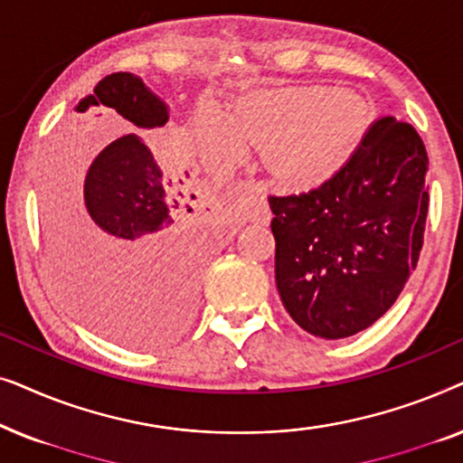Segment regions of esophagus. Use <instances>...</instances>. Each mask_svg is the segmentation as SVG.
I'll use <instances>...</instances> for the list:
<instances>
[{"label": "esophagus", "instance_id": "1", "mask_svg": "<svg viewBox=\"0 0 463 463\" xmlns=\"http://www.w3.org/2000/svg\"><path fill=\"white\" fill-rule=\"evenodd\" d=\"M242 206L249 208V211H255V219L261 221V223H268L269 221V213L268 208H257V200L252 198V195H242Z\"/></svg>", "mask_w": 463, "mask_h": 463}]
</instances>
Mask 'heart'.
<instances>
[{"label":"heart","instance_id":"obj_1","mask_svg":"<svg viewBox=\"0 0 463 463\" xmlns=\"http://www.w3.org/2000/svg\"><path fill=\"white\" fill-rule=\"evenodd\" d=\"M371 128V111L356 94L333 86H299L252 92L232 118L214 105L195 111L194 149L208 168L225 173L263 151L278 185L303 192L325 185L354 160Z\"/></svg>","mask_w":463,"mask_h":463}]
</instances>
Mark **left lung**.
<instances>
[{
	"label": "left lung",
	"mask_w": 463,
	"mask_h": 463,
	"mask_svg": "<svg viewBox=\"0 0 463 463\" xmlns=\"http://www.w3.org/2000/svg\"><path fill=\"white\" fill-rule=\"evenodd\" d=\"M426 173L421 137L388 116L325 185L269 195L276 287L303 331L350 337L398 299L423 246Z\"/></svg>",
	"instance_id": "left-lung-1"
}]
</instances>
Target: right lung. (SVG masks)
I'll use <instances>...</instances> for the list:
<instances>
[{"label": "right lung", "instance_id": "right-lung-1", "mask_svg": "<svg viewBox=\"0 0 463 463\" xmlns=\"http://www.w3.org/2000/svg\"><path fill=\"white\" fill-rule=\"evenodd\" d=\"M94 107L116 109L138 128L168 122L166 105L126 71L100 80L75 111ZM195 199L187 170L141 137H119L94 157L84 183L88 214L69 233L59 265L67 297L94 328L130 347L166 345L185 331L213 230Z\"/></svg>", "mask_w": 463, "mask_h": 463}]
</instances>
